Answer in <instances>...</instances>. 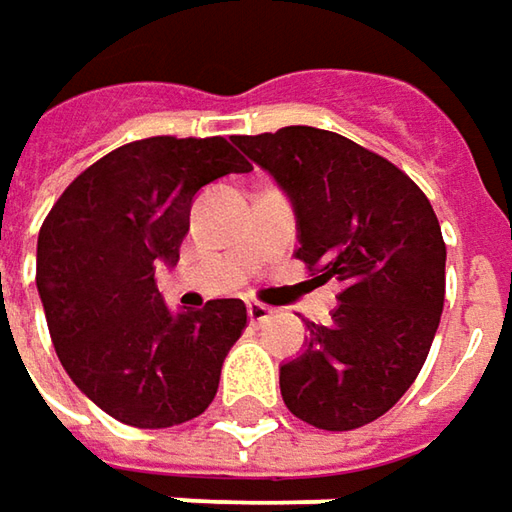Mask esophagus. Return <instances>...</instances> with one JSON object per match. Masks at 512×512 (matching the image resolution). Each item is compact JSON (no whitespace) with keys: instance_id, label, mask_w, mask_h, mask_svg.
Returning a JSON list of instances; mask_svg holds the SVG:
<instances>
[{"instance_id":"1","label":"esophagus","mask_w":512,"mask_h":512,"mask_svg":"<svg viewBox=\"0 0 512 512\" xmlns=\"http://www.w3.org/2000/svg\"><path fill=\"white\" fill-rule=\"evenodd\" d=\"M248 318H250V324L262 327L264 321H270V318H273V310H270L267 304H259V301H250V304H248Z\"/></svg>"}]
</instances>
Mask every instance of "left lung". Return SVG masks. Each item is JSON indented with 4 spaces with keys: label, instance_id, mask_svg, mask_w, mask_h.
Segmentation results:
<instances>
[{
    "label": "left lung",
    "instance_id": "1",
    "mask_svg": "<svg viewBox=\"0 0 512 512\" xmlns=\"http://www.w3.org/2000/svg\"><path fill=\"white\" fill-rule=\"evenodd\" d=\"M233 143L293 202L298 259L321 284H344L332 324L307 321V349L281 366L284 406L324 431L372 423L417 380L440 327L437 214L394 163L327 129L284 126Z\"/></svg>",
    "mask_w": 512,
    "mask_h": 512
}]
</instances>
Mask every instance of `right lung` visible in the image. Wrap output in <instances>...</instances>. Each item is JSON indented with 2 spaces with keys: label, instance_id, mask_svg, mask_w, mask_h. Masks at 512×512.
<instances>
[{
  "label": "right lung",
  "instance_id": "obj_1",
  "mask_svg": "<svg viewBox=\"0 0 512 512\" xmlns=\"http://www.w3.org/2000/svg\"><path fill=\"white\" fill-rule=\"evenodd\" d=\"M250 168L225 137H146L81 171L44 219L36 287L56 355L120 423L168 428L211 406L245 301L171 312L154 270L180 259L202 185Z\"/></svg>",
  "mask_w": 512,
  "mask_h": 512
}]
</instances>
